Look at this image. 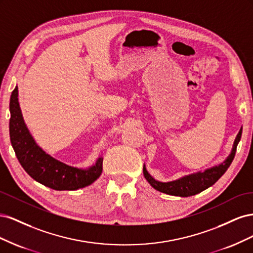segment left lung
Returning <instances> with one entry per match:
<instances>
[{
	"label": "left lung",
	"instance_id": "left-lung-1",
	"mask_svg": "<svg viewBox=\"0 0 253 253\" xmlns=\"http://www.w3.org/2000/svg\"><path fill=\"white\" fill-rule=\"evenodd\" d=\"M241 137H242V127L240 129L239 134L236 135V138L234 140L230 155L225 159V162L219 164L218 166L209 168V169L205 170L204 172H196L193 174L183 176V177L179 179L163 182L153 178L147 171V169H145V166H143L144 178L148 180V182L153 188L159 191V192H163L169 195L181 196V197L195 195L197 193L202 192V191L208 189L212 185H214V183H215L221 176L224 175V173L227 171L228 168L230 167L232 160L235 156L236 147L241 140Z\"/></svg>",
	"mask_w": 253,
	"mask_h": 253
}]
</instances>
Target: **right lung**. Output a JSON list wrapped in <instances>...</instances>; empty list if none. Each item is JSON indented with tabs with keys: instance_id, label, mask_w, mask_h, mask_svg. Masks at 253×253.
Returning <instances> with one entry per match:
<instances>
[{
	"instance_id": "add662e5",
	"label": "right lung",
	"mask_w": 253,
	"mask_h": 253,
	"mask_svg": "<svg viewBox=\"0 0 253 253\" xmlns=\"http://www.w3.org/2000/svg\"><path fill=\"white\" fill-rule=\"evenodd\" d=\"M9 110L11 145L23 169L36 181L58 191L78 190L89 186L101 175L102 157H99L96 164L87 169H79L59 162L36 143L22 116L18 86L11 93Z\"/></svg>"
}]
</instances>
